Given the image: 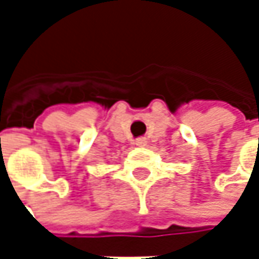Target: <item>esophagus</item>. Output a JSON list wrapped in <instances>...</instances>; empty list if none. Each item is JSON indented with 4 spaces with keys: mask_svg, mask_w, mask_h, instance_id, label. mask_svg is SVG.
Listing matches in <instances>:
<instances>
[{
    "mask_svg": "<svg viewBox=\"0 0 259 259\" xmlns=\"http://www.w3.org/2000/svg\"><path fill=\"white\" fill-rule=\"evenodd\" d=\"M135 144H136L138 147H144V145H147V138H138V139L135 141Z\"/></svg>",
    "mask_w": 259,
    "mask_h": 259,
    "instance_id": "1",
    "label": "esophagus"
}]
</instances>
